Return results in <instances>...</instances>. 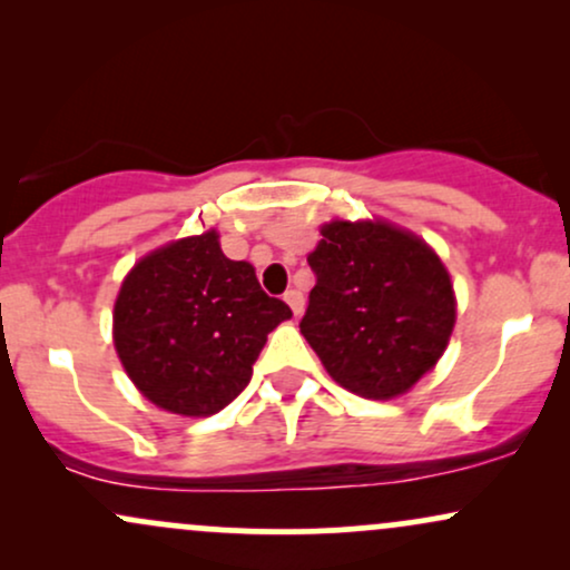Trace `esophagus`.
<instances>
[{"label": "esophagus", "mask_w": 570, "mask_h": 570, "mask_svg": "<svg viewBox=\"0 0 570 570\" xmlns=\"http://www.w3.org/2000/svg\"><path fill=\"white\" fill-rule=\"evenodd\" d=\"M284 299H286V305L292 307L294 316H299V313L305 311V297H303V292H299V289H286Z\"/></svg>", "instance_id": "obj_1"}]
</instances>
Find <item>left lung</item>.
<instances>
[{
	"instance_id": "obj_1",
	"label": "left lung",
	"mask_w": 570,
	"mask_h": 570,
	"mask_svg": "<svg viewBox=\"0 0 570 570\" xmlns=\"http://www.w3.org/2000/svg\"><path fill=\"white\" fill-rule=\"evenodd\" d=\"M316 286L299 332L332 381L394 399L440 362L455 294L434 248L389 222H330L307 254Z\"/></svg>"
}]
</instances>
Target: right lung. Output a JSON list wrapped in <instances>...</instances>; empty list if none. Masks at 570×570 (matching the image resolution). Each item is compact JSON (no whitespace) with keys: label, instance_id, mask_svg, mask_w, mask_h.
I'll use <instances>...</instances> for the list:
<instances>
[{"label":"right lung","instance_id":"1","mask_svg":"<svg viewBox=\"0 0 570 570\" xmlns=\"http://www.w3.org/2000/svg\"><path fill=\"white\" fill-rule=\"evenodd\" d=\"M289 316L254 267L227 259L208 230L134 265L115 303V348L149 402L206 417L246 389L267 335Z\"/></svg>","mask_w":570,"mask_h":570}]
</instances>
